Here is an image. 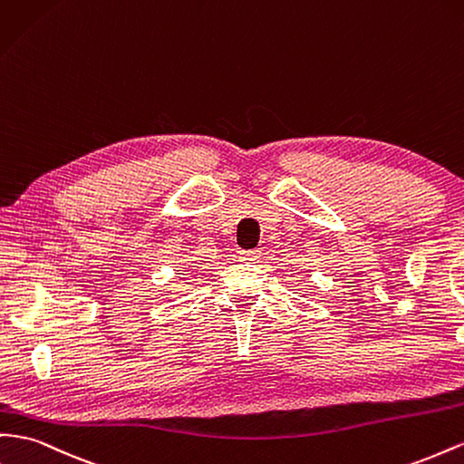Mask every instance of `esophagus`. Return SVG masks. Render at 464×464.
<instances>
[{
	"label": "esophagus",
	"mask_w": 464,
	"mask_h": 464,
	"mask_svg": "<svg viewBox=\"0 0 464 464\" xmlns=\"http://www.w3.org/2000/svg\"><path fill=\"white\" fill-rule=\"evenodd\" d=\"M259 257V249H242L240 259L242 261H254Z\"/></svg>",
	"instance_id": "esophagus-1"
}]
</instances>
